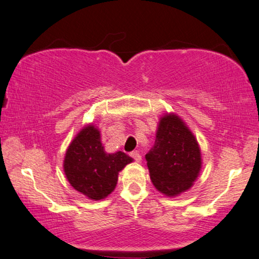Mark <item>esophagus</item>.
<instances>
[{
    "label": "esophagus",
    "instance_id": "34e87169",
    "mask_svg": "<svg viewBox=\"0 0 259 259\" xmlns=\"http://www.w3.org/2000/svg\"><path fill=\"white\" fill-rule=\"evenodd\" d=\"M130 156H131V157H133L136 162H141V161H142V156H141V154H140V152H138V151L130 152Z\"/></svg>",
    "mask_w": 259,
    "mask_h": 259
}]
</instances>
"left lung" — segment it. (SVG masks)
<instances>
[{
    "mask_svg": "<svg viewBox=\"0 0 259 259\" xmlns=\"http://www.w3.org/2000/svg\"><path fill=\"white\" fill-rule=\"evenodd\" d=\"M155 188L166 196L188 190L201 170V150L196 138L176 115L161 118L154 147L145 155Z\"/></svg>",
    "mask_w": 259,
    "mask_h": 259,
    "instance_id": "obj_1",
    "label": "left lung"
}]
</instances>
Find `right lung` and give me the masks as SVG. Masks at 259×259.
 <instances>
[{
  "label": "right lung",
  "mask_w": 259,
  "mask_h": 259,
  "mask_svg": "<svg viewBox=\"0 0 259 259\" xmlns=\"http://www.w3.org/2000/svg\"><path fill=\"white\" fill-rule=\"evenodd\" d=\"M133 158L122 151L107 154L100 131L88 125L69 145L64 158V172L72 188L87 197L100 201L117 184L118 172Z\"/></svg>",
  "instance_id": "obj_1"
}]
</instances>
